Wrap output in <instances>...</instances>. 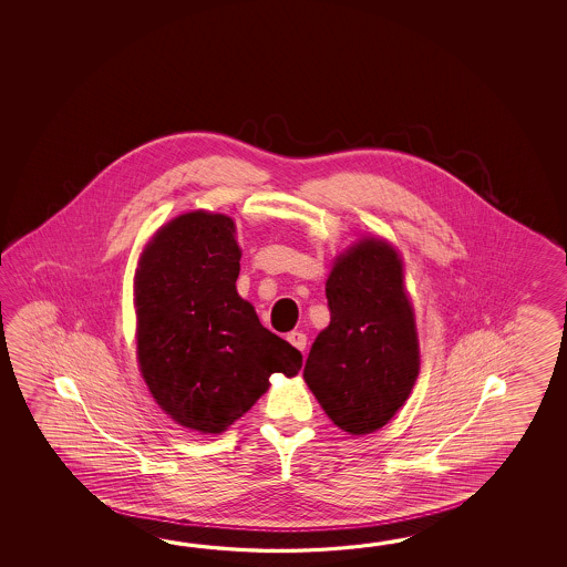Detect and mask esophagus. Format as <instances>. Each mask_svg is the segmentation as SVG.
<instances>
[{
  "label": "esophagus",
  "instance_id": "obj_1",
  "mask_svg": "<svg viewBox=\"0 0 567 567\" xmlns=\"http://www.w3.org/2000/svg\"><path fill=\"white\" fill-rule=\"evenodd\" d=\"M289 344H293L296 349L301 350L306 349V344H308V338L303 332H289L288 334Z\"/></svg>",
  "mask_w": 567,
  "mask_h": 567
}]
</instances>
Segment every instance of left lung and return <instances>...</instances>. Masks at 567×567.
<instances>
[{
	"mask_svg": "<svg viewBox=\"0 0 567 567\" xmlns=\"http://www.w3.org/2000/svg\"><path fill=\"white\" fill-rule=\"evenodd\" d=\"M326 300L330 324L313 340L303 379L340 430L371 434L408 401L420 373L413 308L395 249L362 239L340 255Z\"/></svg>",
	"mask_w": 567,
	"mask_h": 567,
	"instance_id": "obj_1",
	"label": "left lung"
}]
</instances>
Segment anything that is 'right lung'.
I'll return each instance as SVG.
<instances>
[{
	"mask_svg": "<svg viewBox=\"0 0 567 567\" xmlns=\"http://www.w3.org/2000/svg\"><path fill=\"white\" fill-rule=\"evenodd\" d=\"M241 249L225 215L188 213L147 245L135 276L137 359L157 405L200 434L254 408L269 377L298 374L301 352L241 300Z\"/></svg>",
	"mask_w": 567,
	"mask_h": 567,
	"instance_id": "right-lung-1",
	"label": "right lung"
}]
</instances>
